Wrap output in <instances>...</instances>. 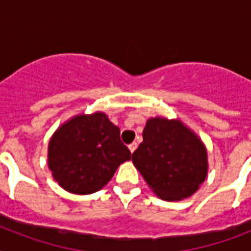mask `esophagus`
<instances>
[{"label": "esophagus", "instance_id": "esophagus-1", "mask_svg": "<svg viewBox=\"0 0 251 251\" xmlns=\"http://www.w3.org/2000/svg\"><path fill=\"white\" fill-rule=\"evenodd\" d=\"M129 150H130V152L133 153L135 150H137V143L134 142V143H131V145H129Z\"/></svg>", "mask_w": 251, "mask_h": 251}]
</instances>
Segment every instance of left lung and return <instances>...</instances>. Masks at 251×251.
I'll return each instance as SVG.
<instances>
[{
	"label": "left lung",
	"mask_w": 251,
	"mask_h": 251,
	"mask_svg": "<svg viewBox=\"0 0 251 251\" xmlns=\"http://www.w3.org/2000/svg\"><path fill=\"white\" fill-rule=\"evenodd\" d=\"M131 160L150 189L169 202L191 197L208 173L202 139L182 121L165 117L147 120Z\"/></svg>",
	"instance_id": "obj_1"
}]
</instances>
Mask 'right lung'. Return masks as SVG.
I'll use <instances>...</instances> for the list:
<instances>
[{
  "label": "right lung",
  "instance_id": "add662e5",
  "mask_svg": "<svg viewBox=\"0 0 251 251\" xmlns=\"http://www.w3.org/2000/svg\"><path fill=\"white\" fill-rule=\"evenodd\" d=\"M130 159L120 129L104 112L76 114L54 131L48 145L53 178L73 194H92L102 189Z\"/></svg>",
  "mask_w": 251,
  "mask_h": 251
}]
</instances>
